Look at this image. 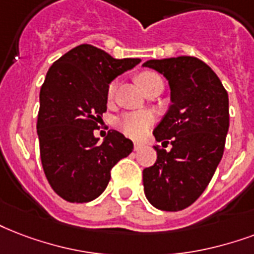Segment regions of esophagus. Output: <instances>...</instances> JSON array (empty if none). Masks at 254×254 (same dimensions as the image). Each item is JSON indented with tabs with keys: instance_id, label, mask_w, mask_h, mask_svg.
<instances>
[{
	"instance_id": "obj_1",
	"label": "esophagus",
	"mask_w": 254,
	"mask_h": 254,
	"mask_svg": "<svg viewBox=\"0 0 254 254\" xmlns=\"http://www.w3.org/2000/svg\"><path fill=\"white\" fill-rule=\"evenodd\" d=\"M142 146H144V142H140V141H134V144H133V148H134V150H140Z\"/></svg>"
}]
</instances>
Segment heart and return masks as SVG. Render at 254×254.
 <instances>
[{
    "label": "heart",
    "mask_w": 254,
    "mask_h": 254,
    "mask_svg": "<svg viewBox=\"0 0 254 254\" xmlns=\"http://www.w3.org/2000/svg\"><path fill=\"white\" fill-rule=\"evenodd\" d=\"M135 80H137V84L140 85L144 92L154 82L162 81L161 77L156 71L152 70L141 71L140 74L135 77ZM117 85H119L117 81H112L109 86H108V93L106 94H108L109 100H112L114 97V93L117 90ZM116 124H117V127L123 131L124 134L133 137V138H140L148 131L150 125L153 124V116L148 112H133V113L123 114Z\"/></svg>",
    "instance_id": "obj_1"
}]
</instances>
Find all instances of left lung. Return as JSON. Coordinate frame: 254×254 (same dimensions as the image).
<instances>
[{"label": "left lung", "mask_w": 254, "mask_h": 254, "mask_svg": "<svg viewBox=\"0 0 254 254\" xmlns=\"http://www.w3.org/2000/svg\"><path fill=\"white\" fill-rule=\"evenodd\" d=\"M169 81L172 105L153 134L162 144L157 160L142 172L145 196L160 210L190 206L210 183L221 161L229 129V98L217 74L196 57L149 60Z\"/></svg>", "instance_id": "1"}]
</instances>
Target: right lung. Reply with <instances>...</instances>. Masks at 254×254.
<instances>
[{"mask_svg":"<svg viewBox=\"0 0 254 254\" xmlns=\"http://www.w3.org/2000/svg\"><path fill=\"white\" fill-rule=\"evenodd\" d=\"M138 58L116 60L96 46L73 48L49 67L40 90L37 134L46 180L69 202H89L105 190L110 170L133 150V142L109 130L98 142L106 112L108 86L117 75L140 64Z\"/></svg>","mask_w":254,"mask_h":254,"instance_id":"right-lung-1","label":"right lung"}]
</instances>
